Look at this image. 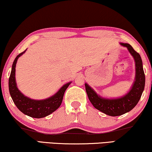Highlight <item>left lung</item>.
Here are the masks:
<instances>
[{
    "mask_svg": "<svg viewBox=\"0 0 152 152\" xmlns=\"http://www.w3.org/2000/svg\"><path fill=\"white\" fill-rule=\"evenodd\" d=\"M120 44L128 48L135 61V81L130 91L121 98L111 99L102 98L85 83L86 92L93 106L99 111L113 117L125 114L130 111L137 104L144 90L145 83V76L140 54L136 52L130 44L124 43Z\"/></svg>",
    "mask_w": 152,
    "mask_h": 152,
    "instance_id": "obj_1",
    "label": "left lung"
}]
</instances>
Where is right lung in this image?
I'll list each match as a JSON object with an SVG mask.
<instances>
[{
	"instance_id": "1",
	"label": "right lung",
	"mask_w": 152,
	"mask_h": 152,
	"mask_svg": "<svg viewBox=\"0 0 152 152\" xmlns=\"http://www.w3.org/2000/svg\"><path fill=\"white\" fill-rule=\"evenodd\" d=\"M22 52L15 57L12 65L11 74L9 78V89L13 102L17 108L24 114L33 118H42L50 115L59 107L62 103L64 93L71 83L65 84L55 95L43 100H34L24 96L18 90L15 78V65L18 58L25 53Z\"/></svg>"
}]
</instances>
